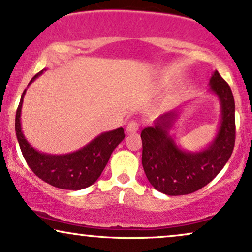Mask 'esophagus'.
<instances>
[{"label": "esophagus", "mask_w": 252, "mask_h": 252, "mask_svg": "<svg viewBox=\"0 0 252 252\" xmlns=\"http://www.w3.org/2000/svg\"><path fill=\"white\" fill-rule=\"evenodd\" d=\"M139 129V124L136 122V121H131V122H129L128 126H126V132L128 133H133V132H137Z\"/></svg>", "instance_id": "esophagus-1"}]
</instances>
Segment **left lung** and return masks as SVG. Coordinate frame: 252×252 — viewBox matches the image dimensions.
<instances>
[{
    "label": "left lung",
    "mask_w": 252,
    "mask_h": 252,
    "mask_svg": "<svg viewBox=\"0 0 252 252\" xmlns=\"http://www.w3.org/2000/svg\"><path fill=\"white\" fill-rule=\"evenodd\" d=\"M209 92L218 96L221 122L215 138L200 151H187L170 135L179 110L159 116L152 126L143 129L142 164L150 184L166 195H185L209 184L230 158L235 145V101L229 85L215 71Z\"/></svg>",
    "instance_id": "8db88e82"
}]
</instances>
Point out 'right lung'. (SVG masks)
Segmentation results:
<instances>
[{
	"label": "right lung",
	"instance_id": "right-lung-1",
	"mask_svg": "<svg viewBox=\"0 0 252 252\" xmlns=\"http://www.w3.org/2000/svg\"><path fill=\"white\" fill-rule=\"evenodd\" d=\"M45 68L38 72L29 85L43 74ZM25 92L27 89H24L22 94L16 111L15 130L21 151L29 167L38 178L57 189L78 190L93 185L102 173L114 150L126 137L123 128L102 132L84 148L71 154L49 155L39 152L27 141L22 131L21 113Z\"/></svg>",
	"mask_w": 252,
	"mask_h": 252
}]
</instances>
